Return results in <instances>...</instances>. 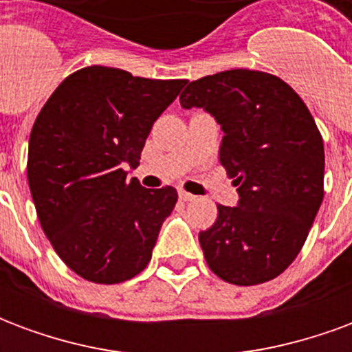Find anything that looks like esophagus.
Returning a JSON list of instances; mask_svg holds the SVG:
<instances>
[{
	"mask_svg": "<svg viewBox=\"0 0 352 352\" xmlns=\"http://www.w3.org/2000/svg\"><path fill=\"white\" fill-rule=\"evenodd\" d=\"M179 198L183 199V201H192V199H196V196H194V194H188V192H184V190H179Z\"/></svg>",
	"mask_w": 352,
	"mask_h": 352,
	"instance_id": "34e87169",
	"label": "esophagus"
}]
</instances>
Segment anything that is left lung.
I'll return each mask as SVG.
<instances>
[{"label": "left lung", "mask_w": 352, "mask_h": 352, "mask_svg": "<svg viewBox=\"0 0 352 352\" xmlns=\"http://www.w3.org/2000/svg\"><path fill=\"white\" fill-rule=\"evenodd\" d=\"M179 101L221 124L219 158L239 194L199 232L207 265L239 287L275 279L302 251L324 198V145L309 109L285 80L251 69L192 80Z\"/></svg>", "instance_id": "8db88e82"}]
</instances>
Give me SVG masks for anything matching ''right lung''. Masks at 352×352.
<instances>
[{
  "mask_svg": "<svg viewBox=\"0 0 352 352\" xmlns=\"http://www.w3.org/2000/svg\"><path fill=\"white\" fill-rule=\"evenodd\" d=\"M186 80L133 77L116 67L79 69L35 118L28 183L45 236L82 279L115 285L146 267L177 190L126 179L139 166L156 118Z\"/></svg>",
  "mask_w": 352,
  "mask_h": 352,
  "instance_id": "1",
  "label": "right lung"
}]
</instances>
